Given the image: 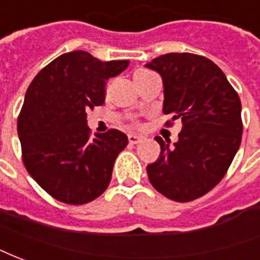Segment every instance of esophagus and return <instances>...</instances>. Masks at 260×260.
I'll return each mask as SVG.
<instances>
[{
    "mask_svg": "<svg viewBox=\"0 0 260 260\" xmlns=\"http://www.w3.org/2000/svg\"><path fill=\"white\" fill-rule=\"evenodd\" d=\"M141 141H144V136H140V134H128V142L130 144H140Z\"/></svg>",
    "mask_w": 260,
    "mask_h": 260,
    "instance_id": "34e87169",
    "label": "esophagus"
}]
</instances>
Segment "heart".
I'll return each mask as SVG.
<instances>
[{"label":"heart","instance_id":"obj_1","mask_svg":"<svg viewBox=\"0 0 260 260\" xmlns=\"http://www.w3.org/2000/svg\"><path fill=\"white\" fill-rule=\"evenodd\" d=\"M144 74H148V71H144V70H140V71H137L136 74H134V78L136 77H140V75H144Z\"/></svg>","mask_w":260,"mask_h":260}]
</instances>
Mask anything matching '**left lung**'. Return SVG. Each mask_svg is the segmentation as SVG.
I'll return each mask as SVG.
<instances>
[{"instance_id": "obj_1", "label": "left lung", "mask_w": 260, "mask_h": 260, "mask_svg": "<svg viewBox=\"0 0 260 260\" xmlns=\"http://www.w3.org/2000/svg\"><path fill=\"white\" fill-rule=\"evenodd\" d=\"M163 81V112L182 122L170 146L155 137L161 152L146 166L152 186L175 202L210 192L229 169L241 144V101L223 71L210 58L167 53L145 64Z\"/></svg>"}]
</instances>
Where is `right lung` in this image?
<instances>
[{"label":"right lung","instance_id":"add662e5","mask_svg":"<svg viewBox=\"0 0 260 260\" xmlns=\"http://www.w3.org/2000/svg\"><path fill=\"white\" fill-rule=\"evenodd\" d=\"M128 63L74 50L54 58L28 86L17 119L23 163L58 202L86 204L108 188L127 136L111 128L90 137L86 112L104 103L105 81Z\"/></svg>","mask_w":260,"mask_h":260}]
</instances>
